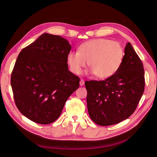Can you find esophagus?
<instances>
[{
	"label": "esophagus",
	"mask_w": 157,
	"mask_h": 157,
	"mask_svg": "<svg viewBox=\"0 0 157 157\" xmlns=\"http://www.w3.org/2000/svg\"><path fill=\"white\" fill-rule=\"evenodd\" d=\"M79 84H80V86H81L84 85V84H85V81H84L83 79H81V80H80V82H79Z\"/></svg>",
	"instance_id": "esophagus-1"
}]
</instances>
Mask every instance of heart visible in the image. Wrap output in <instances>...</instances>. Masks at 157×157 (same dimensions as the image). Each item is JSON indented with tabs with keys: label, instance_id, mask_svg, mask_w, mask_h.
Instances as JSON below:
<instances>
[{
	"label": "heart",
	"instance_id": "b5f03b06",
	"mask_svg": "<svg viewBox=\"0 0 157 157\" xmlns=\"http://www.w3.org/2000/svg\"><path fill=\"white\" fill-rule=\"evenodd\" d=\"M124 49L117 43L107 39H95L82 44L78 52H71L67 63L71 72L79 74L87 62L90 73L99 79L110 78L120 69L124 59Z\"/></svg>",
	"mask_w": 157,
	"mask_h": 157
}]
</instances>
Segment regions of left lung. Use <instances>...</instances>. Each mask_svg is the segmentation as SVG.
<instances>
[{
	"label": "left lung",
	"instance_id": "1",
	"mask_svg": "<svg viewBox=\"0 0 157 157\" xmlns=\"http://www.w3.org/2000/svg\"><path fill=\"white\" fill-rule=\"evenodd\" d=\"M143 63L128 43L118 71L104 81L85 82L90 117L101 126L117 124L135 111L145 86Z\"/></svg>",
	"mask_w": 157,
	"mask_h": 157
}]
</instances>
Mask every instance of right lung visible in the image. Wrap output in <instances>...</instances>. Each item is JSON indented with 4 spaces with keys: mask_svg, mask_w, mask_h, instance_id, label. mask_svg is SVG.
<instances>
[{
    "mask_svg": "<svg viewBox=\"0 0 157 157\" xmlns=\"http://www.w3.org/2000/svg\"><path fill=\"white\" fill-rule=\"evenodd\" d=\"M71 49L67 39L44 33L20 52L11 85L16 107L29 120L43 125L53 123L79 88V78L68 70Z\"/></svg>",
    "mask_w": 157,
    "mask_h": 157,
    "instance_id": "right-lung-1",
    "label": "right lung"
}]
</instances>
